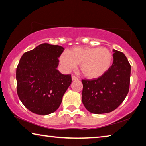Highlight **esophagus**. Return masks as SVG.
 I'll return each mask as SVG.
<instances>
[{
	"label": "esophagus",
	"mask_w": 146,
	"mask_h": 146,
	"mask_svg": "<svg viewBox=\"0 0 146 146\" xmlns=\"http://www.w3.org/2000/svg\"><path fill=\"white\" fill-rule=\"evenodd\" d=\"M71 78H72V80H78V77H77V76H76L75 75H72V76H71Z\"/></svg>",
	"instance_id": "esophagus-1"
}]
</instances>
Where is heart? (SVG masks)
<instances>
[{"instance_id":"obj_1","label":"heart","mask_w":146,"mask_h":146,"mask_svg":"<svg viewBox=\"0 0 146 146\" xmlns=\"http://www.w3.org/2000/svg\"><path fill=\"white\" fill-rule=\"evenodd\" d=\"M112 60V53L105 48L77 47L62 54L60 57L64 70H73L80 65L81 73L88 79L102 76L110 68Z\"/></svg>"}]
</instances>
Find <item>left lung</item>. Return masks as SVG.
Returning a JSON list of instances; mask_svg holds the SVG:
<instances>
[{"mask_svg": "<svg viewBox=\"0 0 146 146\" xmlns=\"http://www.w3.org/2000/svg\"><path fill=\"white\" fill-rule=\"evenodd\" d=\"M113 51V64L104 75L97 79L82 80L83 104L94 114L114 111L129 92L131 65L122 52Z\"/></svg>", "mask_w": 146, "mask_h": 146, "instance_id": "left-lung-1", "label": "left lung"}]
</instances>
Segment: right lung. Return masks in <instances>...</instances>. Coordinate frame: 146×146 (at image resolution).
I'll list each match as a JSON object with an SVG mask.
<instances>
[{
  "instance_id": "obj_1",
  "label": "right lung",
  "mask_w": 146,
  "mask_h": 146,
  "mask_svg": "<svg viewBox=\"0 0 146 146\" xmlns=\"http://www.w3.org/2000/svg\"><path fill=\"white\" fill-rule=\"evenodd\" d=\"M64 50L57 45L42 44L24 53L16 70L17 91L20 100L31 112L46 115L59 108L71 76L56 68Z\"/></svg>"
}]
</instances>
